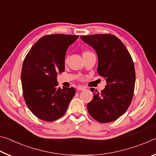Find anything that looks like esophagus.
Instances as JSON below:
<instances>
[{
    "label": "esophagus",
    "instance_id": "esophagus-1",
    "mask_svg": "<svg viewBox=\"0 0 156 156\" xmlns=\"http://www.w3.org/2000/svg\"><path fill=\"white\" fill-rule=\"evenodd\" d=\"M85 89L86 87H83V86H78L77 87V89L78 91H83V90H84Z\"/></svg>",
    "mask_w": 156,
    "mask_h": 156
}]
</instances>
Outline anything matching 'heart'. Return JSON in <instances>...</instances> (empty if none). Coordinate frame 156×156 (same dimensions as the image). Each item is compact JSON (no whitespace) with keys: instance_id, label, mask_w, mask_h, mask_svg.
Segmentation results:
<instances>
[{"instance_id":"1","label":"heart","mask_w":156,"mask_h":156,"mask_svg":"<svg viewBox=\"0 0 156 156\" xmlns=\"http://www.w3.org/2000/svg\"><path fill=\"white\" fill-rule=\"evenodd\" d=\"M90 53H91L90 51H89V50H85V51H84L83 52V56H84V55L86 54H90ZM66 60V59H65Z\"/></svg>"}]
</instances>
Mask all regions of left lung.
<instances>
[{"instance_id": "obj_1", "label": "left lung", "mask_w": 156, "mask_h": 156, "mask_svg": "<svg viewBox=\"0 0 156 156\" xmlns=\"http://www.w3.org/2000/svg\"><path fill=\"white\" fill-rule=\"evenodd\" d=\"M81 39L96 50L98 73L106 78L104 90L91 89L94 98L87 104L88 112L101 123L117 120L130 105L135 88L133 61L122 41L112 34L82 36Z\"/></svg>"}]
</instances>
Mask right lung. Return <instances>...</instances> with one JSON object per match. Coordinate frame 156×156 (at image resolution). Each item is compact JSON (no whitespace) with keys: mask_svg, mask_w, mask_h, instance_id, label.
Listing matches in <instances>:
<instances>
[{"mask_svg":"<svg viewBox=\"0 0 156 156\" xmlns=\"http://www.w3.org/2000/svg\"><path fill=\"white\" fill-rule=\"evenodd\" d=\"M78 36L51 34L42 37L23 63L21 83L27 107L42 120L61 118L74 96L73 87H58L56 76L65 72L66 51Z\"/></svg>","mask_w":156,"mask_h":156,"instance_id":"right-lung-1","label":"right lung"}]
</instances>
